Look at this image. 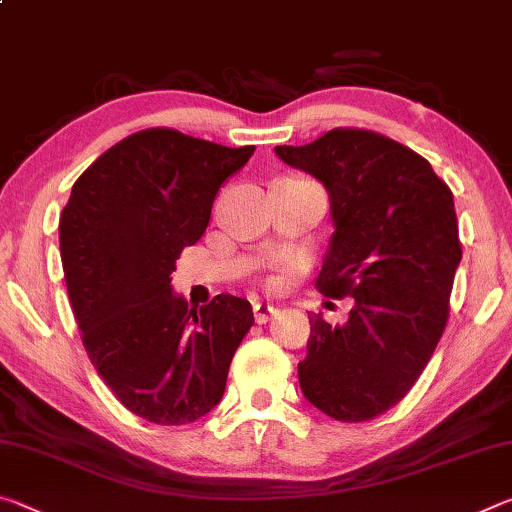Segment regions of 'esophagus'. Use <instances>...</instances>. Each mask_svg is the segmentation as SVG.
Wrapping results in <instances>:
<instances>
[{
    "label": "esophagus",
    "instance_id": "obj_1",
    "mask_svg": "<svg viewBox=\"0 0 512 512\" xmlns=\"http://www.w3.org/2000/svg\"><path fill=\"white\" fill-rule=\"evenodd\" d=\"M253 311H255V320L259 325H264V323H268V320H271V316L275 314V307L273 305H268V302H255L253 305Z\"/></svg>",
    "mask_w": 512,
    "mask_h": 512
}]
</instances>
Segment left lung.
<instances>
[{
	"mask_svg": "<svg viewBox=\"0 0 512 512\" xmlns=\"http://www.w3.org/2000/svg\"><path fill=\"white\" fill-rule=\"evenodd\" d=\"M275 153L325 185L334 235L316 287L352 298L343 325L309 314L300 388L329 418L372 420L411 391L445 332L463 255L452 189L409 146L361 128Z\"/></svg>",
	"mask_w": 512,
	"mask_h": 512,
	"instance_id": "8db88e82",
	"label": "left lung"
}]
</instances>
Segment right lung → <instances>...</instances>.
I'll list each match as a JSON object with an SVG mask.
<instances>
[{
	"mask_svg": "<svg viewBox=\"0 0 512 512\" xmlns=\"http://www.w3.org/2000/svg\"><path fill=\"white\" fill-rule=\"evenodd\" d=\"M253 153L149 128L94 160L60 216V259L85 352L112 395L149 422L180 427L210 413L255 323L244 298L221 293L189 309L171 287L176 259L203 237L221 185Z\"/></svg>",
	"mask_w": 512,
	"mask_h": 512,
	"instance_id": "1",
	"label": "right lung"
}]
</instances>
